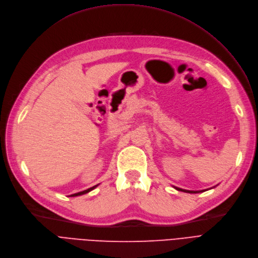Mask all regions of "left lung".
<instances>
[{"label":"left lung","instance_id":"1","mask_svg":"<svg viewBox=\"0 0 258 258\" xmlns=\"http://www.w3.org/2000/svg\"><path fill=\"white\" fill-rule=\"evenodd\" d=\"M174 188H176L177 190H181V191H184V192H188V194H198V192H203V191H205V189H203V190H187V189H182V188H180V187H176V186H173ZM215 187V186H214Z\"/></svg>","mask_w":258,"mask_h":258}]
</instances>
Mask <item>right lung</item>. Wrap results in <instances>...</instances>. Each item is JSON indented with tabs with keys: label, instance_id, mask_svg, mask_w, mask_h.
<instances>
[{
	"label": "right lung",
	"instance_id": "1",
	"mask_svg": "<svg viewBox=\"0 0 258 258\" xmlns=\"http://www.w3.org/2000/svg\"><path fill=\"white\" fill-rule=\"evenodd\" d=\"M98 185H99V184L94 185V186H92V187H90V188H88V189H86V190H82V191H79V192H76V194H73V195H70V197H77V196L85 195V194H87V192H89V191H91V190H93L94 188H96V187L98 186Z\"/></svg>",
	"mask_w": 258,
	"mask_h": 258
}]
</instances>
